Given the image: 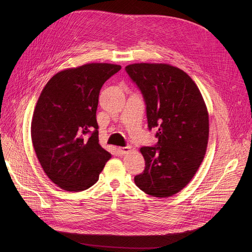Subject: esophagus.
I'll return each instance as SVG.
<instances>
[{
	"label": "esophagus",
	"mask_w": 252,
	"mask_h": 252,
	"mask_svg": "<svg viewBox=\"0 0 252 252\" xmlns=\"http://www.w3.org/2000/svg\"><path fill=\"white\" fill-rule=\"evenodd\" d=\"M118 151L121 154H126L129 151V147L128 146H125V147H119Z\"/></svg>",
	"instance_id": "34e87169"
}]
</instances>
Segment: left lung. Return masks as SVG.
Instances as JSON below:
<instances>
[{
  "label": "left lung",
  "instance_id": "8db88e82",
  "mask_svg": "<svg viewBox=\"0 0 252 252\" xmlns=\"http://www.w3.org/2000/svg\"><path fill=\"white\" fill-rule=\"evenodd\" d=\"M126 71L141 91L155 146L140 149L145 169L135 184L153 197L180 192L199 168L207 147L208 113L201 93L182 69L168 64L135 63Z\"/></svg>",
  "mask_w": 252,
  "mask_h": 252
}]
</instances>
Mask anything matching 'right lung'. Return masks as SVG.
<instances>
[{
    "instance_id": "1",
    "label": "right lung",
    "mask_w": 252,
    "mask_h": 252,
    "mask_svg": "<svg viewBox=\"0 0 252 252\" xmlns=\"http://www.w3.org/2000/svg\"><path fill=\"white\" fill-rule=\"evenodd\" d=\"M121 65L90 63L65 69L43 89L33 111L32 140L49 179L69 192L92 187L111 154L99 144V93Z\"/></svg>"
}]
</instances>
